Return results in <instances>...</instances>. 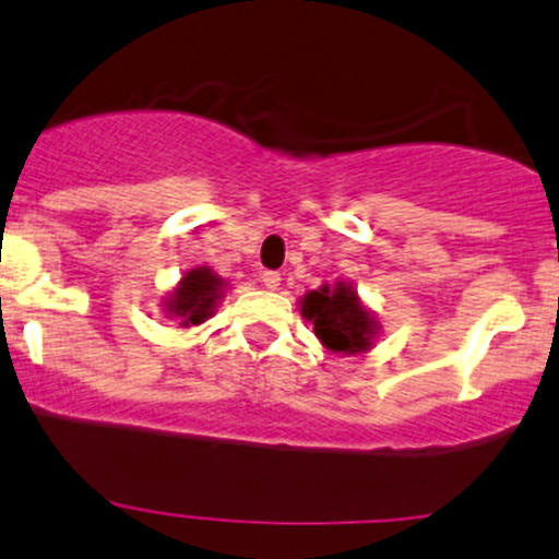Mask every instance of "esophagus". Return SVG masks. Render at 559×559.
<instances>
[{"mask_svg": "<svg viewBox=\"0 0 559 559\" xmlns=\"http://www.w3.org/2000/svg\"><path fill=\"white\" fill-rule=\"evenodd\" d=\"M262 286H264V289L275 292L281 286V275L275 273V270H264V273H262Z\"/></svg>", "mask_w": 559, "mask_h": 559, "instance_id": "34e87169", "label": "esophagus"}]
</instances>
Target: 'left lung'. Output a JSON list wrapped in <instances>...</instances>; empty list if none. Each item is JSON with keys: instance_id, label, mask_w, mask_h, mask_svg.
I'll return each mask as SVG.
<instances>
[{"instance_id": "8db88e82", "label": "left lung", "mask_w": 559, "mask_h": 559, "mask_svg": "<svg viewBox=\"0 0 559 559\" xmlns=\"http://www.w3.org/2000/svg\"><path fill=\"white\" fill-rule=\"evenodd\" d=\"M302 316L313 324L316 337L332 354H364L372 348V340L378 334V321L369 316L354 286L345 281L321 286L319 292H308L302 297Z\"/></svg>"}]
</instances>
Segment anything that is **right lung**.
Masks as SVG:
<instances>
[{
  "label": "right lung",
  "mask_w": 559,
  "mask_h": 559,
  "mask_svg": "<svg viewBox=\"0 0 559 559\" xmlns=\"http://www.w3.org/2000/svg\"><path fill=\"white\" fill-rule=\"evenodd\" d=\"M225 286V278H219L211 267L187 270L185 278L166 299V313L171 319H179L181 326L203 324L214 313Z\"/></svg>",
  "instance_id": "add662e5"
}]
</instances>
